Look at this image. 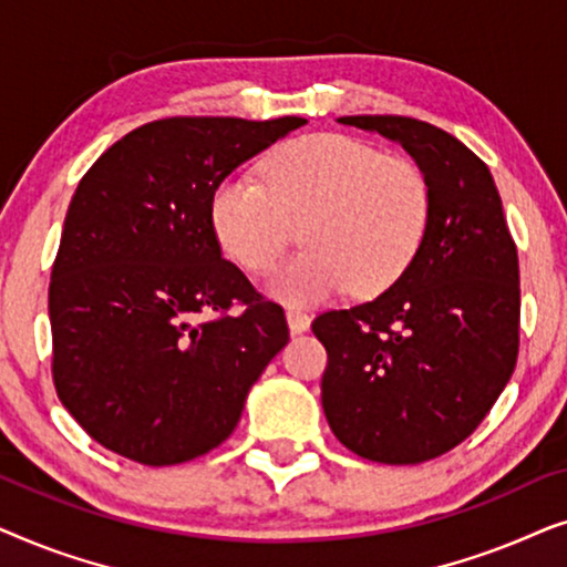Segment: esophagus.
<instances>
[{
    "mask_svg": "<svg viewBox=\"0 0 567 567\" xmlns=\"http://www.w3.org/2000/svg\"><path fill=\"white\" fill-rule=\"evenodd\" d=\"M286 320H289L291 332H305V330H309V322H312V317H309V312H305V309L289 307V309H286Z\"/></svg>",
    "mask_w": 567,
    "mask_h": 567,
    "instance_id": "esophagus-1",
    "label": "esophagus"
}]
</instances>
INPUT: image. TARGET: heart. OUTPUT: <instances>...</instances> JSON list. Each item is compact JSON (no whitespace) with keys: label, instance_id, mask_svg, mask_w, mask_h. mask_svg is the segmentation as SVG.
I'll use <instances>...</instances> for the list:
<instances>
[{"label":"heart","instance_id":"heart-1","mask_svg":"<svg viewBox=\"0 0 567 567\" xmlns=\"http://www.w3.org/2000/svg\"><path fill=\"white\" fill-rule=\"evenodd\" d=\"M433 219V190L415 162L384 157L343 134H309L278 146L260 181L227 175L208 200L221 252L252 276L268 274L301 224L297 258L270 278L286 305H322L353 289L377 297L421 255Z\"/></svg>","mask_w":567,"mask_h":567}]
</instances>
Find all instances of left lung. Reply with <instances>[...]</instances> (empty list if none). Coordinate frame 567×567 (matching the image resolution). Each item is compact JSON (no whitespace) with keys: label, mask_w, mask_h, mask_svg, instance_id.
Here are the masks:
<instances>
[{"label":"left lung","mask_w":567,"mask_h":567,"mask_svg":"<svg viewBox=\"0 0 567 567\" xmlns=\"http://www.w3.org/2000/svg\"><path fill=\"white\" fill-rule=\"evenodd\" d=\"M338 121L402 144L429 177L433 219L398 284L312 322L328 351L324 417L363 460L421 464L462 444L514 374L516 243L491 169L460 138L405 115Z\"/></svg>","instance_id":"obj_1"}]
</instances>
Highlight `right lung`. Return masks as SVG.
<instances>
[{
	"label": "right lung",
	"instance_id": "add662e5",
	"mask_svg": "<svg viewBox=\"0 0 567 567\" xmlns=\"http://www.w3.org/2000/svg\"><path fill=\"white\" fill-rule=\"evenodd\" d=\"M305 123L175 115L134 128L84 173L51 270V374L97 444L169 467L237 429L289 324L221 258L208 200Z\"/></svg>",
	"mask_w": 567,
	"mask_h": 567
}]
</instances>
